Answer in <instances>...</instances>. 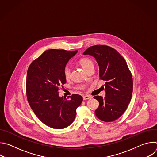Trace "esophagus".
I'll list each match as a JSON object with an SVG mask.
<instances>
[{
  "label": "esophagus",
  "instance_id": "obj_1",
  "mask_svg": "<svg viewBox=\"0 0 157 157\" xmlns=\"http://www.w3.org/2000/svg\"><path fill=\"white\" fill-rule=\"evenodd\" d=\"M92 98L89 96H83V99L84 100H88V99H91Z\"/></svg>",
  "mask_w": 157,
  "mask_h": 157
}]
</instances>
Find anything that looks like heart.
I'll return each instance as SVG.
<instances>
[{
    "mask_svg": "<svg viewBox=\"0 0 157 157\" xmlns=\"http://www.w3.org/2000/svg\"><path fill=\"white\" fill-rule=\"evenodd\" d=\"M78 62L79 63V64L82 67V68L86 71H87L89 68H90L91 67L94 66V63H93V61H92V59H91L89 58H87V57H84V58L79 59ZM64 76L66 80L70 79V78L71 77V69L69 68L68 66H66L64 70Z\"/></svg>",
    "mask_w": 157,
    "mask_h": 157,
    "instance_id": "1",
    "label": "heart"
}]
</instances>
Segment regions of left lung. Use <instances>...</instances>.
<instances>
[{
    "label": "left lung",
    "instance_id": "1",
    "mask_svg": "<svg viewBox=\"0 0 157 157\" xmlns=\"http://www.w3.org/2000/svg\"><path fill=\"white\" fill-rule=\"evenodd\" d=\"M83 55L95 58L99 67V79L105 81V96L94 97L99 103L96 116L106 122L114 121L124 114L132 95V76L127 63L117 51L105 45L92 46Z\"/></svg>",
    "mask_w": 157,
    "mask_h": 157
}]
</instances>
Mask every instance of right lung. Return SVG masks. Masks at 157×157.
I'll return each instance as SVG.
<instances>
[{
	"label": "right lung",
	"instance_id": "1",
	"mask_svg": "<svg viewBox=\"0 0 157 157\" xmlns=\"http://www.w3.org/2000/svg\"><path fill=\"white\" fill-rule=\"evenodd\" d=\"M78 51L51 49L34 60L27 71V96L37 117L45 125L62 129L74 121L82 101L79 94L59 96V87L66 82L64 70Z\"/></svg>",
	"mask_w": 157,
	"mask_h": 157
}]
</instances>
